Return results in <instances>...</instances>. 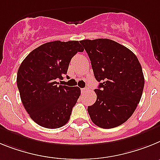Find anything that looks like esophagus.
I'll return each instance as SVG.
<instances>
[{"mask_svg":"<svg viewBox=\"0 0 160 160\" xmlns=\"http://www.w3.org/2000/svg\"><path fill=\"white\" fill-rule=\"evenodd\" d=\"M88 90V88H81V92L82 93H84V92H86Z\"/></svg>","mask_w":160,"mask_h":160,"instance_id":"obj_1","label":"esophagus"}]
</instances>
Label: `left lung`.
Returning <instances> with one entry per match:
<instances>
[{"instance_id": "1", "label": "left lung", "mask_w": 160, "mask_h": 160, "mask_svg": "<svg viewBox=\"0 0 160 160\" xmlns=\"http://www.w3.org/2000/svg\"><path fill=\"white\" fill-rule=\"evenodd\" d=\"M91 60L96 80L97 101L88 107L94 124L111 129L123 124L134 113L144 88L141 64L127 47L108 38L80 42Z\"/></svg>"}]
</instances>
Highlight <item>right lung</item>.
<instances>
[{"label": "right lung", "instance_id": "1", "mask_svg": "<svg viewBox=\"0 0 160 160\" xmlns=\"http://www.w3.org/2000/svg\"><path fill=\"white\" fill-rule=\"evenodd\" d=\"M84 51L78 41H54L32 51L18 71L17 84L22 102L31 119L39 126L56 129L70 119L80 88L59 85L72 58Z\"/></svg>", "mask_w": 160, "mask_h": 160}]
</instances>
